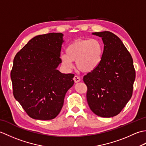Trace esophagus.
I'll return each mask as SVG.
<instances>
[{
    "label": "esophagus",
    "mask_w": 146,
    "mask_h": 146,
    "mask_svg": "<svg viewBox=\"0 0 146 146\" xmlns=\"http://www.w3.org/2000/svg\"><path fill=\"white\" fill-rule=\"evenodd\" d=\"M73 80H74V81H75V83H78V82H80V78L78 76H74Z\"/></svg>",
    "instance_id": "esophagus-1"
}]
</instances>
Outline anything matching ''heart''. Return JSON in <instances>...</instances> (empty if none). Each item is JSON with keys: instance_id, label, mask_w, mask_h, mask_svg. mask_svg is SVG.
<instances>
[{"instance_id": "heart-1", "label": "heart", "mask_w": 146, "mask_h": 146, "mask_svg": "<svg viewBox=\"0 0 146 146\" xmlns=\"http://www.w3.org/2000/svg\"><path fill=\"white\" fill-rule=\"evenodd\" d=\"M102 56L103 48L98 39H78L68 46L66 53L62 54L60 58L62 64L66 70L72 69L73 61H75L78 70L88 73L99 66Z\"/></svg>"}]
</instances>
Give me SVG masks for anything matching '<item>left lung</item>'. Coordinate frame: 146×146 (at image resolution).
Listing matches in <instances>:
<instances>
[{
    "mask_svg": "<svg viewBox=\"0 0 146 146\" xmlns=\"http://www.w3.org/2000/svg\"><path fill=\"white\" fill-rule=\"evenodd\" d=\"M104 48L100 64L83 77L91 110L102 117L119 114L131 98L135 78L133 60L120 39L110 31L93 33Z\"/></svg>",
    "mask_w": 146,
    "mask_h": 146,
    "instance_id": "8db88e82",
    "label": "left lung"
}]
</instances>
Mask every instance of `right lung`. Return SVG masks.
<instances>
[{
    "instance_id": "1",
    "label": "right lung",
    "mask_w": 146,
    "mask_h": 146,
    "mask_svg": "<svg viewBox=\"0 0 146 146\" xmlns=\"http://www.w3.org/2000/svg\"><path fill=\"white\" fill-rule=\"evenodd\" d=\"M64 41L60 33L36 36L14 59L11 78L14 98L34 119H54L74 84L73 74L57 70Z\"/></svg>"
}]
</instances>
